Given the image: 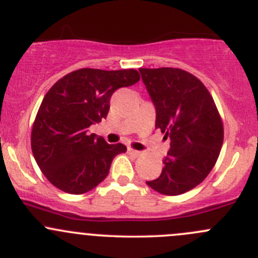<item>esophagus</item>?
Listing matches in <instances>:
<instances>
[{
    "instance_id": "esophagus-1",
    "label": "esophagus",
    "mask_w": 258,
    "mask_h": 258,
    "mask_svg": "<svg viewBox=\"0 0 258 258\" xmlns=\"http://www.w3.org/2000/svg\"><path fill=\"white\" fill-rule=\"evenodd\" d=\"M128 153L130 155H132V156H135V157H139V156H141V152H140V151H137V150H134V148H131V147H128Z\"/></svg>"
}]
</instances>
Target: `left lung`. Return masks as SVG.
Returning a JSON list of instances; mask_svg holds the SVG:
<instances>
[{
	"instance_id": "1",
	"label": "left lung",
	"mask_w": 258,
	"mask_h": 258,
	"mask_svg": "<svg viewBox=\"0 0 258 258\" xmlns=\"http://www.w3.org/2000/svg\"><path fill=\"white\" fill-rule=\"evenodd\" d=\"M156 108V128L170 137L160 177L146 183L177 196L201 183L215 166L223 142V126L212 96L197 77L171 67L140 69Z\"/></svg>"
}]
</instances>
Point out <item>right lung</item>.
I'll list each match as a JSON object with an SVG mask.
<instances>
[{"instance_id": "1", "label": "right lung", "mask_w": 258, "mask_h": 258, "mask_svg": "<svg viewBox=\"0 0 258 258\" xmlns=\"http://www.w3.org/2000/svg\"><path fill=\"white\" fill-rule=\"evenodd\" d=\"M136 70L81 69L57 81L43 97L31 134L33 157L61 191L81 195L107 177L122 144L108 145L88 127L107 117L117 88L139 82Z\"/></svg>"}]
</instances>
